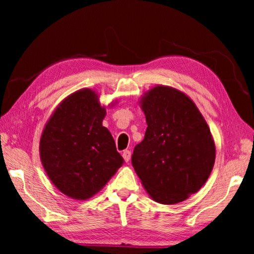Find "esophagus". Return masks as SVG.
<instances>
[{
	"mask_svg": "<svg viewBox=\"0 0 254 254\" xmlns=\"http://www.w3.org/2000/svg\"><path fill=\"white\" fill-rule=\"evenodd\" d=\"M122 156L124 158V160H126V162H128V161H130V159H131V151H130V150H124Z\"/></svg>",
	"mask_w": 254,
	"mask_h": 254,
	"instance_id": "esophagus-1",
	"label": "esophagus"
}]
</instances>
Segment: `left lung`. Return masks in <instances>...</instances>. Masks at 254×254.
I'll list each match as a JSON object with an SVG mask.
<instances>
[{
  "instance_id": "1",
  "label": "left lung",
  "mask_w": 254,
  "mask_h": 254,
  "mask_svg": "<svg viewBox=\"0 0 254 254\" xmlns=\"http://www.w3.org/2000/svg\"><path fill=\"white\" fill-rule=\"evenodd\" d=\"M141 106L148 127L133 150V168L154 200L180 203L212 173L215 145L209 127L190 98L177 89L157 86Z\"/></svg>"
}]
</instances>
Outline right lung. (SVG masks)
Here are the masks:
<instances>
[{
	"instance_id": "add662e5",
	"label": "right lung",
	"mask_w": 254,
	"mask_h": 254,
	"mask_svg": "<svg viewBox=\"0 0 254 254\" xmlns=\"http://www.w3.org/2000/svg\"><path fill=\"white\" fill-rule=\"evenodd\" d=\"M105 109L91 89L71 94L46 124L40 157L47 175L64 194L87 199L124 163L110 131Z\"/></svg>"
}]
</instances>
